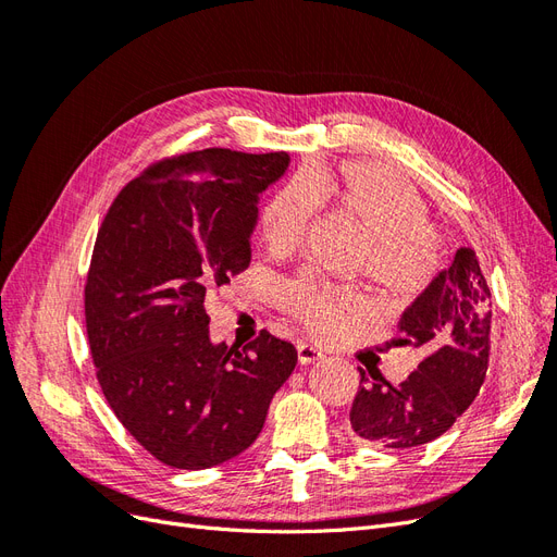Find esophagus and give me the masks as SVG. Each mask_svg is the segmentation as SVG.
<instances>
[{"instance_id": "esophagus-1", "label": "esophagus", "mask_w": 557, "mask_h": 557, "mask_svg": "<svg viewBox=\"0 0 557 557\" xmlns=\"http://www.w3.org/2000/svg\"><path fill=\"white\" fill-rule=\"evenodd\" d=\"M323 358L325 356H323V350H320V348H315L311 344H305V342L297 344V360H299V364H313V362L323 360Z\"/></svg>"}]
</instances>
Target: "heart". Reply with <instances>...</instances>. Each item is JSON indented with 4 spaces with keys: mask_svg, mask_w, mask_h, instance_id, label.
I'll return each mask as SVG.
<instances>
[{
    "mask_svg": "<svg viewBox=\"0 0 557 557\" xmlns=\"http://www.w3.org/2000/svg\"><path fill=\"white\" fill-rule=\"evenodd\" d=\"M315 197L356 223L367 239L352 262L393 297H411L436 269V239L425 207L407 181L369 162H346L332 174L295 176L276 188L260 211V239L269 256L299 246L315 211ZM283 307L318 339H336L369 309L362 290L301 274L283 288Z\"/></svg>",
    "mask_w": 557,
    "mask_h": 557,
    "instance_id": "1",
    "label": "heart"
}]
</instances>
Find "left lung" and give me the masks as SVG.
Segmentation results:
<instances>
[{
  "label": "left lung",
  "mask_w": 557,
  "mask_h": 557,
  "mask_svg": "<svg viewBox=\"0 0 557 557\" xmlns=\"http://www.w3.org/2000/svg\"><path fill=\"white\" fill-rule=\"evenodd\" d=\"M491 290L476 252L460 248L436 272L399 318L401 346H423L428 358L409 379L393 385L383 374L360 369V387L350 407L358 440L404 450L430 444L476 399L491 352Z\"/></svg>",
  "instance_id": "8db88e82"
}]
</instances>
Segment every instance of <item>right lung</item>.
<instances>
[{
    "instance_id": "obj_1",
    "label": "right lung",
    "mask_w": 557,
    "mask_h": 557,
    "mask_svg": "<svg viewBox=\"0 0 557 557\" xmlns=\"http://www.w3.org/2000/svg\"><path fill=\"white\" fill-rule=\"evenodd\" d=\"M288 153L230 148L150 166L129 181L97 234L86 327L117 420L176 469H209L262 432L269 401L297 364L267 330L244 350L213 342L205 301L250 264L260 195Z\"/></svg>"
}]
</instances>
